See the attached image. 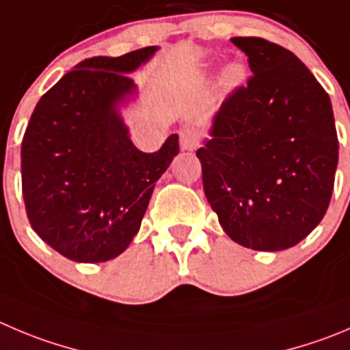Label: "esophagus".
I'll list each match as a JSON object with an SVG mask.
<instances>
[{
	"mask_svg": "<svg viewBox=\"0 0 350 350\" xmlns=\"http://www.w3.org/2000/svg\"><path fill=\"white\" fill-rule=\"evenodd\" d=\"M199 135L194 129H182L180 131V148L184 151H194L198 148Z\"/></svg>",
	"mask_w": 350,
	"mask_h": 350,
	"instance_id": "34e87169",
	"label": "esophagus"
}]
</instances>
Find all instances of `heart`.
Returning a JSON list of instances; mask_svg holds the SVG:
<instances>
[{"label": "heart", "instance_id": "b5f03b06", "mask_svg": "<svg viewBox=\"0 0 350 350\" xmlns=\"http://www.w3.org/2000/svg\"><path fill=\"white\" fill-rule=\"evenodd\" d=\"M245 75V70L241 63H232L225 72H223V85L228 89V91H234L239 85L242 84Z\"/></svg>", "mask_w": 350, "mask_h": 350}]
</instances>
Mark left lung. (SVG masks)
Returning a JSON list of instances; mask_svg holds the SVG:
<instances>
[{"label": "left lung", "mask_w": 350, "mask_h": 350, "mask_svg": "<svg viewBox=\"0 0 350 350\" xmlns=\"http://www.w3.org/2000/svg\"><path fill=\"white\" fill-rule=\"evenodd\" d=\"M252 77L225 99L196 156L225 234L284 251L321 221L334 192L338 139L327 91L288 49L234 38Z\"/></svg>", "instance_id": "obj_1"}]
</instances>
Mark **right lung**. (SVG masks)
<instances>
[{
    "label": "right lung",
    "instance_id": "1",
    "mask_svg": "<svg viewBox=\"0 0 350 350\" xmlns=\"http://www.w3.org/2000/svg\"><path fill=\"white\" fill-rule=\"evenodd\" d=\"M158 46L94 56L36 105L22 141V194L36 234L77 262L122 254L141 228L152 189L178 154L172 134L156 152L131 141L120 106L137 94L129 73Z\"/></svg>",
    "mask_w": 350,
    "mask_h": 350
}]
</instances>
